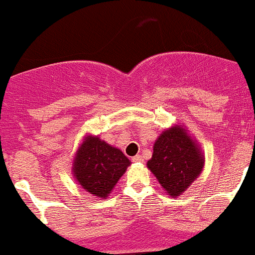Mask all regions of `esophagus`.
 Here are the masks:
<instances>
[{
    "label": "esophagus",
    "mask_w": 255,
    "mask_h": 255,
    "mask_svg": "<svg viewBox=\"0 0 255 255\" xmlns=\"http://www.w3.org/2000/svg\"><path fill=\"white\" fill-rule=\"evenodd\" d=\"M132 162H143V157L141 155H135V157H132L131 158Z\"/></svg>",
    "instance_id": "1"
}]
</instances>
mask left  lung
I'll return each mask as SVG.
<instances>
[{
    "label": "left lung",
    "mask_w": 255,
    "mask_h": 255,
    "mask_svg": "<svg viewBox=\"0 0 255 255\" xmlns=\"http://www.w3.org/2000/svg\"><path fill=\"white\" fill-rule=\"evenodd\" d=\"M148 168L171 198L181 195L200 175L203 153L181 125L166 129L153 145Z\"/></svg>",
    "instance_id": "1"
}]
</instances>
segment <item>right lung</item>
I'll return each mask as SVG.
<instances>
[{
    "label": "right lung",
    "instance_id": "add662e5",
    "mask_svg": "<svg viewBox=\"0 0 255 255\" xmlns=\"http://www.w3.org/2000/svg\"><path fill=\"white\" fill-rule=\"evenodd\" d=\"M130 166L129 158L98 136L88 135L73 162V172L83 189L97 198H107Z\"/></svg>",
    "mask_w": 255,
    "mask_h": 255
}]
</instances>
